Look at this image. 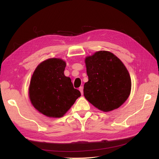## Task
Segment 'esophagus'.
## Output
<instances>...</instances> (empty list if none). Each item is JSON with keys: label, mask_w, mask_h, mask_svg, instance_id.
I'll use <instances>...</instances> for the list:
<instances>
[{"label": "esophagus", "mask_w": 159, "mask_h": 159, "mask_svg": "<svg viewBox=\"0 0 159 159\" xmlns=\"http://www.w3.org/2000/svg\"><path fill=\"white\" fill-rule=\"evenodd\" d=\"M79 90L80 91V92H81V95H83V93H84V89H83V87H80V88H79Z\"/></svg>", "instance_id": "obj_1"}]
</instances>
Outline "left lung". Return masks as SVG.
I'll list each match as a JSON object with an SVG mask.
<instances>
[{
    "label": "left lung",
    "instance_id": "obj_1",
    "mask_svg": "<svg viewBox=\"0 0 159 159\" xmlns=\"http://www.w3.org/2000/svg\"><path fill=\"white\" fill-rule=\"evenodd\" d=\"M88 81L85 99L104 112L119 108L131 93V80L125 66L113 53L98 51L85 59Z\"/></svg>",
    "mask_w": 159,
    "mask_h": 159
}]
</instances>
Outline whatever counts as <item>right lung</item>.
<instances>
[{"instance_id": "obj_1", "label": "right lung", "mask_w": 159, "mask_h": 159, "mask_svg": "<svg viewBox=\"0 0 159 159\" xmlns=\"http://www.w3.org/2000/svg\"><path fill=\"white\" fill-rule=\"evenodd\" d=\"M66 66L62 59H47L36 67L30 80V102L37 111L48 117H63L81 96L70 78L64 75Z\"/></svg>"}]
</instances>
